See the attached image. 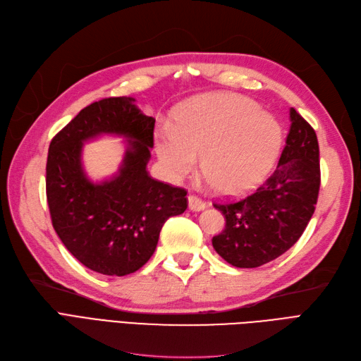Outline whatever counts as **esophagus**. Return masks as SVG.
Returning <instances> with one entry per match:
<instances>
[{
  "instance_id": "1",
  "label": "esophagus",
  "mask_w": 361,
  "mask_h": 361,
  "mask_svg": "<svg viewBox=\"0 0 361 361\" xmlns=\"http://www.w3.org/2000/svg\"><path fill=\"white\" fill-rule=\"evenodd\" d=\"M188 206H190V209L192 212H199V211L204 209L206 203L202 199H199L197 195H190V197H188Z\"/></svg>"
}]
</instances>
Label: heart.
<instances>
[{
  "instance_id": "heart-1",
  "label": "heart",
  "mask_w": 361,
  "mask_h": 361,
  "mask_svg": "<svg viewBox=\"0 0 361 361\" xmlns=\"http://www.w3.org/2000/svg\"><path fill=\"white\" fill-rule=\"evenodd\" d=\"M281 130L257 104L236 94H207L185 105L176 130L157 140L161 166L170 179H180L200 157V171L223 195H241L264 180L277 159Z\"/></svg>"
}]
</instances>
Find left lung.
<instances>
[{"mask_svg": "<svg viewBox=\"0 0 361 361\" xmlns=\"http://www.w3.org/2000/svg\"><path fill=\"white\" fill-rule=\"evenodd\" d=\"M290 129L276 170L245 199L214 206L226 218L212 245L227 264L257 268L288 251L318 202L321 169L314 129L290 108Z\"/></svg>", "mask_w": 361, "mask_h": 361, "instance_id": "1", "label": "left lung"}]
</instances>
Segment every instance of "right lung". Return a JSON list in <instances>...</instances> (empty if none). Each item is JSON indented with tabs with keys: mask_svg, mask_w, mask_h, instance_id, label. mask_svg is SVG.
Returning a JSON list of instances; mask_svg holds the SVG:
<instances>
[{
	"mask_svg": "<svg viewBox=\"0 0 361 361\" xmlns=\"http://www.w3.org/2000/svg\"><path fill=\"white\" fill-rule=\"evenodd\" d=\"M134 97H106L85 106L52 138L47 161V200L54 231L81 264L105 276H128L154 255L170 216L188 206L187 191L152 179L155 118ZM128 140L119 173L94 184L82 169L85 140L99 135Z\"/></svg>",
	"mask_w": 361,
	"mask_h": 361,
	"instance_id": "add662e5",
	"label": "right lung"
}]
</instances>
